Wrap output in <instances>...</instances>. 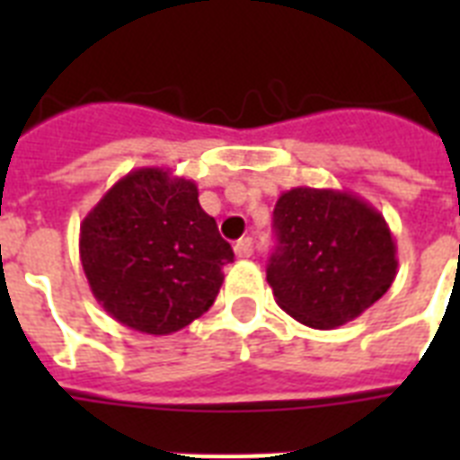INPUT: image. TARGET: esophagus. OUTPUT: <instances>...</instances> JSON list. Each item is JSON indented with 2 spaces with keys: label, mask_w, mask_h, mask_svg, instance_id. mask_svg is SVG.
<instances>
[{
  "label": "esophagus",
  "mask_w": 460,
  "mask_h": 460,
  "mask_svg": "<svg viewBox=\"0 0 460 460\" xmlns=\"http://www.w3.org/2000/svg\"><path fill=\"white\" fill-rule=\"evenodd\" d=\"M234 252H236L238 258H251V255H252V238H241V241H236V245H234Z\"/></svg>",
  "instance_id": "esophagus-1"
}]
</instances>
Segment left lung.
<instances>
[{"label":"left lung","mask_w":460,"mask_h":460,"mask_svg":"<svg viewBox=\"0 0 460 460\" xmlns=\"http://www.w3.org/2000/svg\"><path fill=\"white\" fill-rule=\"evenodd\" d=\"M277 251L267 281L284 313L334 329L377 303L396 279V243L382 212L334 188L298 186L274 205Z\"/></svg>","instance_id":"left-lung-1"}]
</instances>
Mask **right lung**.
<instances>
[{"label": "right lung", "instance_id": "right-lung-1", "mask_svg": "<svg viewBox=\"0 0 460 460\" xmlns=\"http://www.w3.org/2000/svg\"><path fill=\"white\" fill-rule=\"evenodd\" d=\"M83 272L97 303L143 334L179 332L215 303L234 260L198 186L143 166L119 179L81 222Z\"/></svg>", "mask_w": 460, "mask_h": 460}]
</instances>
